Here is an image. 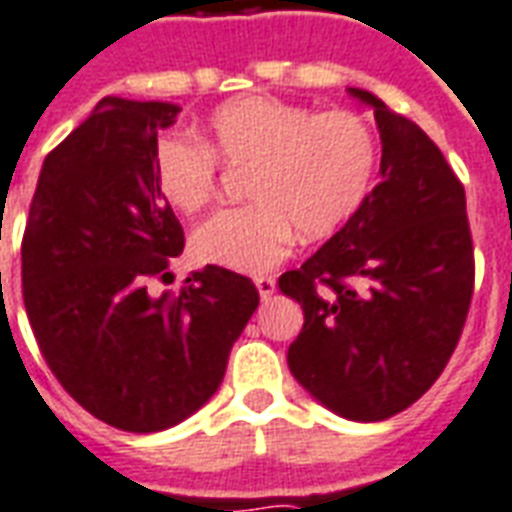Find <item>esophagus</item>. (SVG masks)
Returning a JSON list of instances; mask_svg holds the SVG:
<instances>
[{"instance_id": "obj_1", "label": "esophagus", "mask_w": 512, "mask_h": 512, "mask_svg": "<svg viewBox=\"0 0 512 512\" xmlns=\"http://www.w3.org/2000/svg\"><path fill=\"white\" fill-rule=\"evenodd\" d=\"M256 289H259L261 302L272 300V294H275V278H256Z\"/></svg>"}]
</instances>
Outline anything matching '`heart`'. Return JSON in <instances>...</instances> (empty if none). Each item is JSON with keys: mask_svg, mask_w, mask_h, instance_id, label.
I'll return each instance as SVG.
<instances>
[{"mask_svg": "<svg viewBox=\"0 0 512 512\" xmlns=\"http://www.w3.org/2000/svg\"><path fill=\"white\" fill-rule=\"evenodd\" d=\"M215 157L251 169L253 204L207 220L193 234V253L226 270L264 272L289 253L297 231L302 240H324L354 218L374 185L379 144L349 111L316 114L264 95L229 100L204 122V144L179 133L158 141L155 182L166 204L182 215L210 207Z\"/></svg>", "mask_w": 512, "mask_h": 512, "instance_id": "heart-1", "label": "heart"}]
</instances>
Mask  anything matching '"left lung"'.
Segmentation results:
<instances>
[{"label":"left lung","instance_id":"8db88e82","mask_svg":"<svg viewBox=\"0 0 512 512\" xmlns=\"http://www.w3.org/2000/svg\"><path fill=\"white\" fill-rule=\"evenodd\" d=\"M349 95L374 108L379 185L278 286L305 313L286 357L294 379L338 417L379 423L445 371L472 302L475 253L464 185L439 147L374 92Z\"/></svg>","mask_w":512,"mask_h":512}]
</instances>
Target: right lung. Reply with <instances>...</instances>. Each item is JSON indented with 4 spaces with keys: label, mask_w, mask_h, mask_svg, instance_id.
Here are the masks:
<instances>
[{
    "label": "right lung",
    "mask_w": 512,
    "mask_h": 512,
    "mask_svg": "<svg viewBox=\"0 0 512 512\" xmlns=\"http://www.w3.org/2000/svg\"><path fill=\"white\" fill-rule=\"evenodd\" d=\"M182 108L103 98L40 169L21 245L37 346L87 412L130 434L188 420L223 382L259 305L245 275L207 264L152 297L185 237L155 182L158 130Z\"/></svg>",
    "instance_id": "right-lung-1"
}]
</instances>
